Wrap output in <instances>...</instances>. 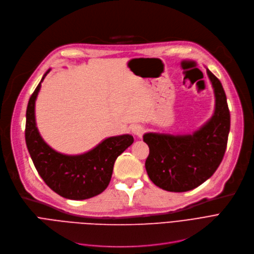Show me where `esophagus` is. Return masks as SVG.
Segmentation results:
<instances>
[{"label": "esophagus", "instance_id": "34e87169", "mask_svg": "<svg viewBox=\"0 0 254 254\" xmlns=\"http://www.w3.org/2000/svg\"><path fill=\"white\" fill-rule=\"evenodd\" d=\"M131 131H132V133H133L134 135H137V136H141L142 135V133L144 132V128L142 127V126H140V125H133L131 127Z\"/></svg>", "mask_w": 254, "mask_h": 254}]
</instances>
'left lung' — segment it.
<instances>
[{
	"label": "left lung",
	"mask_w": 254,
	"mask_h": 254,
	"mask_svg": "<svg viewBox=\"0 0 254 254\" xmlns=\"http://www.w3.org/2000/svg\"><path fill=\"white\" fill-rule=\"evenodd\" d=\"M215 95L212 118L192 134L146 133L150 153L146 170L152 182L171 192L194 189L211 178L226 150L231 115L220 80L207 69Z\"/></svg>",
	"instance_id": "left-lung-1"
}]
</instances>
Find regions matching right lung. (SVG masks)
Listing matches in <instances>:
<instances>
[{
  "label": "right lung",
  "instance_id": "right-lung-1",
  "mask_svg": "<svg viewBox=\"0 0 254 254\" xmlns=\"http://www.w3.org/2000/svg\"><path fill=\"white\" fill-rule=\"evenodd\" d=\"M30 97L26 114V143L33 163L45 184L68 199L91 198L103 192L111 182L118 156L133 143V136L123 134L102 140L91 151L65 155L52 149L41 137L35 120V102L41 82Z\"/></svg>",
  "mask_w": 254,
  "mask_h": 254
}]
</instances>
